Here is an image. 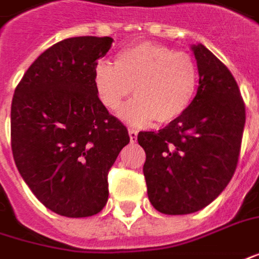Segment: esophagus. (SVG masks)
Returning a JSON list of instances; mask_svg holds the SVG:
<instances>
[{"label":"esophagus","instance_id":"1","mask_svg":"<svg viewBox=\"0 0 259 259\" xmlns=\"http://www.w3.org/2000/svg\"><path fill=\"white\" fill-rule=\"evenodd\" d=\"M129 136H130V142L135 143L137 140V130L136 129H129Z\"/></svg>","mask_w":259,"mask_h":259}]
</instances>
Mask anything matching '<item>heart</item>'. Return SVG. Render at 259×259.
<instances>
[{"label":"heart","instance_id":"obj_1","mask_svg":"<svg viewBox=\"0 0 259 259\" xmlns=\"http://www.w3.org/2000/svg\"><path fill=\"white\" fill-rule=\"evenodd\" d=\"M93 83L100 103L112 112L120 109L133 88L136 98L120 112L124 122L147 124L156 119L170 123L184 115L194 99L198 70L186 52L140 42L119 52L115 66L98 63Z\"/></svg>","mask_w":259,"mask_h":259}]
</instances>
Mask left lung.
Instances as JSON below:
<instances>
[{
    "label": "left lung",
    "mask_w": 259,
    "mask_h": 259,
    "mask_svg": "<svg viewBox=\"0 0 259 259\" xmlns=\"http://www.w3.org/2000/svg\"><path fill=\"white\" fill-rule=\"evenodd\" d=\"M196 98L184 115L159 132H140L152 205L168 215L191 214L214 201L233 179L245 124V105L224 63L201 44Z\"/></svg>",
    "instance_id": "left-lung-1"
}]
</instances>
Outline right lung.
<instances>
[{
    "mask_svg": "<svg viewBox=\"0 0 259 259\" xmlns=\"http://www.w3.org/2000/svg\"><path fill=\"white\" fill-rule=\"evenodd\" d=\"M110 36H75L35 59L15 89L11 147L19 174L47 208L91 217L106 205L107 173L130 142L100 103L93 73Z\"/></svg>",
    "mask_w": 259,
    "mask_h": 259,
    "instance_id": "right-lung-1",
    "label": "right lung"
}]
</instances>
